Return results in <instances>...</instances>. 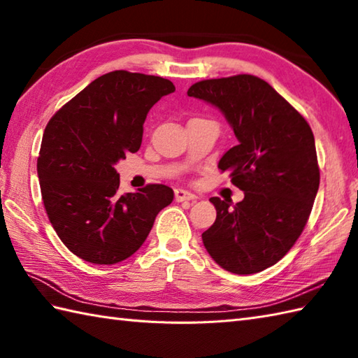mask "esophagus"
Returning <instances> with one entry per match:
<instances>
[{"label": "esophagus", "instance_id": "obj_1", "mask_svg": "<svg viewBox=\"0 0 358 358\" xmlns=\"http://www.w3.org/2000/svg\"><path fill=\"white\" fill-rule=\"evenodd\" d=\"M196 199H199V196H196L192 192L185 191V189H177V191H175V200H177V201H186V200L194 201Z\"/></svg>", "mask_w": 358, "mask_h": 358}]
</instances>
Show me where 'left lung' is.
<instances>
[{
    "mask_svg": "<svg viewBox=\"0 0 358 358\" xmlns=\"http://www.w3.org/2000/svg\"><path fill=\"white\" fill-rule=\"evenodd\" d=\"M223 112L237 146L222 157L237 204L212 196L215 223L201 238L223 269L238 275L264 271L299 240L320 185L314 134L275 89L254 75L203 80L187 90Z\"/></svg>",
    "mask_w": 358,
    "mask_h": 358,
    "instance_id": "8db88e82",
    "label": "left lung"
}]
</instances>
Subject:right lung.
<instances>
[{
    "mask_svg": "<svg viewBox=\"0 0 358 358\" xmlns=\"http://www.w3.org/2000/svg\"><path fill=\"white\" fill-rule=\"evenodd\" d=\"M175 90L155 75L113 71L67 101L44 129L36 162L44 209L66 248L94 264L135 254L158 212L173 200L164 185L118 194L115 164L141 146L143 124Z\"/></svg>",
    "mask_w": 358,
    "mask_h": 358,
    "instance_id": "obj_1",
    "label": "right lung"
}]
</instances>
